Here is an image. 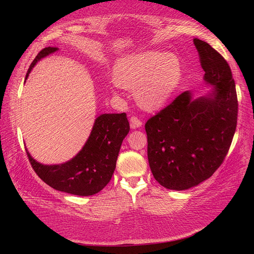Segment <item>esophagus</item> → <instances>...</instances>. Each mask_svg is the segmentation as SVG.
Returning a JSON list of instances; mask_svg holds the SVG:
<instances>
[{"label":"esophagus","mask_w":254,"mask_h":254,"mask_svg":"<svg viewBox=\"0 0 254 254\" xmlns=\"http://www.w3.org/2000/svg\"><path fill=\"white\" fill-rule=\"evenodd\" d=\"M142 124L143 123L139 118L131 117V119H130V126H131V128H140Z\"/></svg>","instance_id":"esophagus-1"}]
</instances>
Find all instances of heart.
I'll return each mask as SVG.
<instances>
[{
	"label": "heart",
	"instance_id": "b5f03b06",
	"mask_svg": "<svg viewBox=\"0 0 254 254\" xmlns=\"http://www.w3.org/2000/svg\"><path fill=\"white\" fill-rule=\"evenodd\" d=\"M113 77L122 88H134V97L144 109L155 110L168 101L178 86L181 65L172 54L147 51L118 59Z\"/></svg>",
	"mask_w": 254,
	"mask_h": 254
}]
</instances>
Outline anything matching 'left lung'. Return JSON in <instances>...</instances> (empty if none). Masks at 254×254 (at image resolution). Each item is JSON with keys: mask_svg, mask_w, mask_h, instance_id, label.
Segmentation results:
<instances>
[{"mask_svg": "<svg viewBox=\"0 0 254 254\" xmlns=\"http://www.w3.org/2000/svg\"><path fill=\"white\" fill-rule=\"evenodd\" d=\"M194 44L211 91L197 98L183 92L145 124L151 173L168 190H189L209 179L226 158L236 129L231 68L209 43L196 38Z\"/></svg>", "mask_w": 254, "mask_h": 254, "instance_id": "8db88e82", "label": "left lung"}]
</instances>
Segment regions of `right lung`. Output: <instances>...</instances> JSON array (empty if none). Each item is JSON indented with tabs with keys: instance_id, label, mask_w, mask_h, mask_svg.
<instances>
[{
	"instance_id": "right-lung-1",
	"label": "right lung",
	"mask_w": 254,
	"mask_h": 254,
	"mask_svg": "<svg viewBox=\"0 0 254 254\" xmlns=\"http://www.w3.org/2000/svg\"><path fill=\"white\" fill-rule=\"evenodd\" d=\"M58 51L45 48L38 54L26 73L38 61ZM126 113H105L96 118L81 150L61 164L45 165L36 161L26 149L28 160L40 178L60 191L77 196H91L101 191L111 180L123 140L129 132Z\"/></svg>"
}]
</instances>
